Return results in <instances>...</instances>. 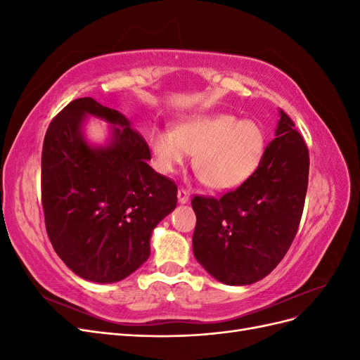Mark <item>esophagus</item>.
I'll return each instance as SVG.
<instances>
[{"instance_id":"obj_1","label":"esophagus","mask_w":360,"mask_h":360,"mask_svg":"<svg viewBox=\"0 0 360 360\" xmlns=\"http://www.w3.org/2000/svg\"><path fill=\"white\" fill-rule=\"evenodd\" d=\"M189 192L186 191V189H183V188H180L179 189V192H177V198H179V202H181V204H184V202H188L189 201Z\"/></svg>"}]
</instances>
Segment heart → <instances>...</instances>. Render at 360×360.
I'll return each mask as SVG.
<instances>
[{"instance_id":"heart-1","label":"heart","mask_w":360,"mask_h":360,"mask_svg":"<svg viewBox=\"0 0 360 360\" xmlns=\"http://www.w3.org/2000/svg\"><path fill=\"white\" fill-rule=\"evenodd\" d=\"M150 146L159 171L172 172L195 153L193 168L207 186L231 191L258 169L266 150L263 129L230 114L197 115L177 126L176 134L153 129Z\"/></svg>"}]
</instances>
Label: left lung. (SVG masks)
Here are the masks:
<instances>
[{
    "instance_id": "1",
    "label": "left lung",
    "mask_w": 360,
    "mask_h": 360,
    "mask_svg": "<svg viewBox=\"0 0 360 360\" xmlns=\"http://www.w3.org/2000/svg\"><path fill=\"white\" fill-rule=\"evenodd\" d=\"M309 176V153L292 120L281 111L276 138L254 176L222 197L195 195L193 255L228 285L263 279L296 237Z\"/></svg>"
}]
</instances>
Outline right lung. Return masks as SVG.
I'll list each match as a JSON object with an SVG mask.
<instances>
[{
    "label": "right lung",
    "instance_id": "add662e5",
    "mask_svg": "<svg viewBox=\"0 0 360 360\" xmlns=\"http://www.w3.org/2000/svg\"><path fill=\"white\" fill-rule=\"evenodd\" d=\"M85 115L122 129L113 128L106 148H90L82 134ZM150 159L129 120L91 97L53 117L41 150V205L52 248L78 276L111 284L150 257L151 231L177 205V184Z\"/></svg>",
    "mask_w": 360,
    "mask_h": 360
}]
</instances>
